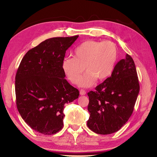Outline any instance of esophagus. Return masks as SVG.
<instances>
[{
    "label": "esophagus",
    "instance_id": "esophagus-1",
    "mask_svg": "<svg viewBox=\"0 0 157 157\" xmlns=\"http://www.w3.org/2000/svg\"><path fill=\"white\" fill-rule=\"evenodd\" d=\"M80 94L81 95V96H84V95L86 94V91H85V90H82V89H81L80 90Z\"/></svg>",
    "mask_w": 157,
    "mask_h": 157
}]
</instances>
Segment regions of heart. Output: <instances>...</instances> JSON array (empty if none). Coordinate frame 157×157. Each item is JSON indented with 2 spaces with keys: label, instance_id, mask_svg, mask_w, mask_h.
Here are the masks:
<instances>
[{
  "label": "heart",
  "instance_id": "1",
  "mask_svg": "<svg viewBox=\"0 0 157 157\" xmlns=\"http://www.w3.org/2000/svg\"><path fill=\"white\" fill-rule=\"evenodd\" d=\"M117 58L118 49L114 42L88 40L75 48L74 56L63 59L61 67L71 82L77 84L80 80V86L89 88L98 79L103 80L112 74ZM84 68L87 72L81 79Z\"/></svg>",
  "mask_w": 157,
  "mask_h": 157
}]
</instances>
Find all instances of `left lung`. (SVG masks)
Masks as SVG:
<instances>
[{"instance_id":"8db88e82","label":"left lung","mask_w":157,"mask_h":157,"mask_svg":"<svg viewBox=\"0 0 157 157\" xmlns=\"http://www.w3.org/2000/svg\"><path fill=\"white\" fill-rule=\"evenodd\" d=\"M139 92L134 61L126 54L116 64L111 77L88 93V127L103 135L119 130L132 115Z\"/></svg>"}]
</instances>
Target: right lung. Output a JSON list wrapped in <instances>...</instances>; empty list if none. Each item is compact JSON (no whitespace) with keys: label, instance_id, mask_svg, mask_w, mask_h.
I'll list each match as a JSON object with an SVG mask.
<instances>
[{"label":"right lung","instance_id":"1","mask_svg":"<svg viewBox=\"0 0 157 157\" xmlns=\"http://www.w3.org/2000/svg\"><path fill=\"white\" fill-rule=\"evenodd\" d=\"M78 35L47 39L28 51L16 75L17 110L33 130L52 135L63 126L65 105L79 91L65 78L61 65L65 52Z\"/></svg>","mask_w":157,"mask_h":157}]
</instances>
